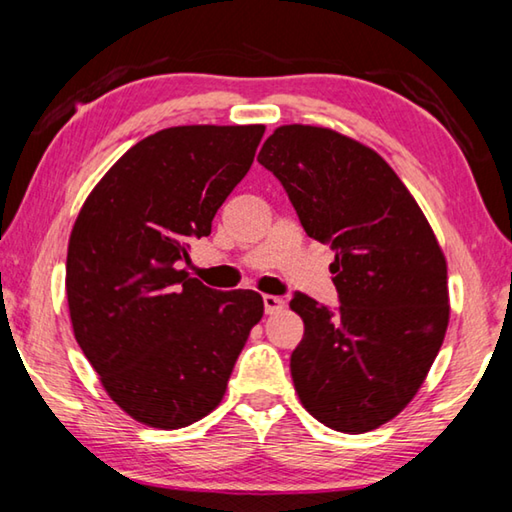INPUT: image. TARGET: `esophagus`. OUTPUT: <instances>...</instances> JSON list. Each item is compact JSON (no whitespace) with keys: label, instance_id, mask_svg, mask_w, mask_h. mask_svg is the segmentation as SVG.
<instances>
[{"label":"esophagus","instance_id":"1","mask_svg":"<svg viewBox=\"0 0 512 512\" xmlns=\"http://www.w3.org/2000/svg\"><path fill=\"white\" fill-rule=\"evenodd\" d=\"M284 309V300L280 296H264V311L266 314H275V311Z\"/></svg>","mask_w":512,"mask_h":512}]
</instances>
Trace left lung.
<instances>
[{
  "label": "left lung",
  "instance_id": "left-lung-1",
  "mask_svg": "<svg viewBox=\"0 0 512 512\" xmlns=\"http://www.w3.org/2000/svg\"><path fill=\"white\" fill-rule=\"evenodd\" d=\"M257 162L280 180L311 239L336 253L339 307L296 291L305 336L291 377L325 427L363 433L418 393L443 345L447 264L422 210L379 155L318 126H280Z\"/></svg>",
  "mask_w": 512,
  "mask_h": 512
}]
</instances>
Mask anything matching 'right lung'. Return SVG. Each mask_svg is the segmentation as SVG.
Segmentation results:
<instances>
[{
    "label": "right lung",
    "mask_w": 512,
    "mask_h": 512,
    "mask_svg": "<svg viewBox=\"0 0 512 512\" xmlns=\"http://www.w3.org/2000/svg\"><path fill=\"white\" fill-rule=\"evenodd\" d=\"M264 126H173L144 137L92 189L69 237L76 343L108 395L149 427L180 429L221 402L264 300L180 271L192 239L253 164Z\"/></svg>",
    "instance_id": "1"
}]
</instances>
